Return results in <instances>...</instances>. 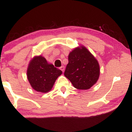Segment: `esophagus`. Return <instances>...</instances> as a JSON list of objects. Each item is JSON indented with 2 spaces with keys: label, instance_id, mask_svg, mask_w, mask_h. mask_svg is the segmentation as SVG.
<instances>
[{
  "label": "esophagus",
  "instance_id": "1",
  "mask_svg": "<svg viewBox=\"0 0 132 132\" xmlns=\"http://www.w3.org/2000/svg\"><path fill=\"white\" fill-rule=\"evenodd\" d=\"M60 69H61V70L62 71H63V72H64V69H65L64 66H61V67H60Z\"/></svg>",
  "mask_w": 132,
  "mask_h": 132
}]
</instances>
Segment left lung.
I'll list each match as a JSON object with an SVG mask.
<instances>
[{
  "label": "left lung",
  "mask_w": 132,
  "mask_h": 132,
  "mask_svg": "<svg viewBox=\"0 0 132 132\" xmlns=\"http://www.w3.org/2000/svg\"><path fill=\"white\" fill-rule=\"evenodd\" d=\"M64 76L75 88L87 90L98 81L100 66L93 54L83 45L69 53Z\"/></svg>",
  "instance_id": "obj_1"
}]
</instances>
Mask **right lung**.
<instances>
[{
    "label": "right lung",
    "instance_id": "add662e5",
    "mask_svg": "<svg viewBox=\"0 0 132 132\" xmlns=\"http://www.w3.org/2000/svg\"><path fill=\"white\" fill-rule=\"evenodd\" d=\"M62 71L48 63L45 57L34 56L30 60L27 68V75L31 87L36 91L46 93L50 91L56 79Z\"/></svg>",
    "mask_w": 132,
    "mask_h": 132
}]
</instances>
